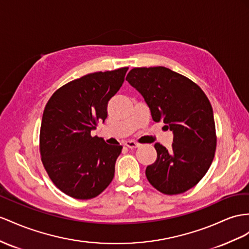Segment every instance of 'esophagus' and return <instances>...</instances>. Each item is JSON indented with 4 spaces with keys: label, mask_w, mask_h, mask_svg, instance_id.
<instances>
[{
    "label": "esophagus",
    "mask_w": 249,
    "mask_h": 249,
    "mask_svg": "<svg viewBox=\"0 0 249 249\" xmlns=\"http://www.w3.org/2000/svg\"><path fill=\"white\" fill-rule=\"evenodd\" d=\"M125 146H126V147L130 148V149H135V148L140 147V144L135 142V141H126L125 142Z\"/></svg>",
    "instance_id": "1"
}]
</instances>
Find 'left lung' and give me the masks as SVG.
<instances>
[{
    "instance_id": "1",
    "label": "left lung",
    "mask_w": 249,
    "mask_h": 249,
    "mask_svg": "<svg viewBox=\"0 0 249 249\" xmlns=\"http://www.w3.org/2000/svg\"><path fill=\"white\" fill-rule=\"evenodd\" d=\"M141 93L156 122L174 132L171 148L155 144L157 160L146 168V178L164 195L193 188L206 175L216 148L213 107L195 82L163 66L132 68L126 76Z\"/></svg>"
}]
</instances>
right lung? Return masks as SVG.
Wrapping results in <instances>:
<instances>
[{"label":"right lung","instance_id":"obj_1","mask_svg":"<svg viewBox=\"0 0 249 249\" xmlns=\"http://www.w3.org/2000/svg\"><path fill=\"white\" fill-rule=\"evenodd\" d=\"M128 67L89 73L68 82L48 100L40 129V155L50 180L79 200L99 196L111 183L123 146L108 145L90 131L107 118V104Z\"/></svg>","mask_w":249,"mask_h":249}]
</instances>
